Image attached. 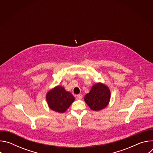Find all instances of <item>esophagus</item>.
<instances>
[{
    "label": "esophagus",
    "instance_id": "34e87169",
    "mask_svg": "<svg viewBox=\"0 0 153 153\" xmlns=\"http://www.w3.org/2000/svg\"><path fill=\"white\" fill-rule=\"evenodd\" d=\"M77 97L79 99H82L83 97V96H82V94H78V95H77Z\"/></svg>",
    "mask_w": 153,
    "mask_h": 153
}]
</instances>
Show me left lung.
Segmentation results:
<instances>
[{
  "mask_svg": "<svg viewBox=\"0 0 153 153\" xmlns=\"http://www.w3.org/2000/svg\"><path fill=\"white\" fill-rule=\"evenodd\" d=\"M110 98L111 93L108 87L102 83H97L85 96L84 100L92 110L98 111L108 105Z\"/></svg>",
  "mask_w": 153,
  "mask_h": 153,
  "instance_id": "1",
  "label": "left lung"
}]
</instances>
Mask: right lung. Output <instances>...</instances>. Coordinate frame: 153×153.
Here are the masks:
<instances>
[{
	"mask_svg": "<svg viewBox=\"0 0 153 153\" xmlns=\"http://www.w3.org/2000/svg\"><path fill=\"white\" fill-rule=\"evenodd\" d=\"M48 105L52 110L63 113L67 110L75 98L62 86H57L49 91L46 95Z\"/></svg>",
	"mask_w": 153,
	"mask_h": 153,
	"instance_id": "right-lung-1",
	"label": "right lung"
}]
</instances>
